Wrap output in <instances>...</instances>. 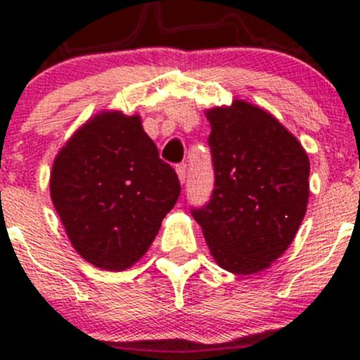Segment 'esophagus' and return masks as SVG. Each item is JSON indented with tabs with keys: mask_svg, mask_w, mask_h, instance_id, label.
<instances>
[{
	"mask_svg": "<svg viewBox=\"0 0 360 360\" xmlns=\"http://www.w3.org/2000/svg\"><path fill=\"white\" fill-rule=\"evenodd\" d=\"M176 172H177V177H179L181 184L186 183V166L184 164H179V166H176Z\"/></svg>",
	"mask_w": 360,
	"mask_h": 360,
	"instance_id": "1",
	"label": "esophagus"
}]
</instances>
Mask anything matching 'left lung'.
<instances>
[{"mask_svg":"<svg viewBox=\"0 0 360 360\" xmlns=\"http://www.w3.org/2000/svg\"><path fill=\"white\" fill-rule=\"evenodd\" d=\"M214 189L193 208L221 269L255 274L298 232L309 196V159L298 139L259 106L235 100L206 111Z\"/></svg>","mask_w":360,"mask_h":360,"instance_id":"obj_1","label":"left lung"}]
</instances>
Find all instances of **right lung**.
I'll use <instances>...</instances> for the list:
<instances>
[{
    "label": "right lung",
    "mask_w": 360,
    "mask_h": 360,
    "mask_svg": "<svg viewBox=\"0 0 360 360\" xmlns=\"http://www.w3.org/2000/svg\"><path fill=\"white\" fill-rule=\"evenodd\" d=\"M181 193L139 115L103 111L57 154L51 196L77 254L105 271L134 266Z\"/></svg>",
    "instance_id": "add662e5"
}]
</instances>
